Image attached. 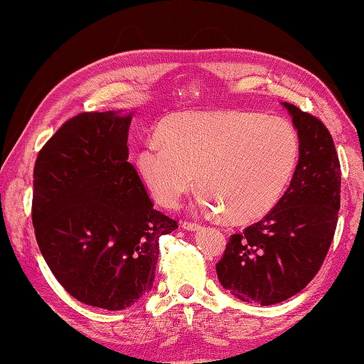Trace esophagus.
<instances>
[{
    "instance_id": "34e87169",
    "label": "esophagus",
    "mask_w": 364,
    "mask_h": 364,
    "mask_svg": "<svg viewBox=\"0 0 364 364\" xmlns=\"http://www.w3.org/2000/svg\"><path fill=\"white\" fill-rule=\"evenodd\" d=\"M182 228L186 230H197L200 228V225L196 222H190V220H185V222H182Z\"/></svg>"
}]
</instances>
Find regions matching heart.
<instances>
[{
	"instance_id": "obj_1",
	"label": "heart",
	"mask_w": 364,
	"mask_h": 364,
	"mask_svg": "<svg viewBox=\"0 0 364 364\" xmlns=\"http://www.w3.org/2000/svg\"><path fill=\"white\" fill-rule=\"evenodd\" d=\"M299 135L284 118L245 111L179 112L161 121L158 139L136 151L135 170L156 202L178 206L197 182L202 205L232 223L269 214L290 185Z\"/></svg>"
}]
</instances>
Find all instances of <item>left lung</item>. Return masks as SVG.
Wrapping results in <instances>:
<instances>
[{"mask_svg": "<svg viewBox=\"0 0 364 364\" xmlns=\"http://www.w3.org/2000/svg\"><path fill=\"white\" fill-rule=\"evenodd\" d=\"M301 141L287 191L259 222L229 237L215 264L223 289L240 301L282 302L305 289L325 261L340 209V161L331 134L317 117L284 103Z\"/></svg>", "mask_w": 364, "mask_h": 364, "instance_id": "8db88e82", "label": "left lung"}]
</instances>
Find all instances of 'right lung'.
Segmentation results:
<instances>
[{
    "mask_svg": "<svg viewBox=\"0 0 364 364\" xmlns=\"http://www.w3.org/2000/svg\"><path fill=\"white\" fill-rule=\"evenodd\" d=\"M130 115L65 121L33 170L31 220L43 259L77 301L124 310L153 287L159 237L178 222L153 208L129 159Z\"/></svg>",
    "mask_w": 364,
    "mask_h": 364,
    "instance_id": "obj_1",
    "label": "right lung"
}]
</instances>
